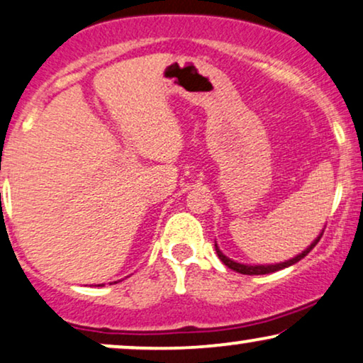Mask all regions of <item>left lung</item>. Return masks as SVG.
Segmentation results:
<instances>
[{
	"mask_svg": "<svg viewBox=\"0 0 363 363\" xmlns=\"http://www.w3.org/2000/svg\"><path fill=\"white\" fill-rule=\"evenodd\" d=\"M323 231H325V228L322 229V233H320V235L315 238L313 242H311V245H310L308 247H306V250L301 251L300 255H296L295 258L286 259V261H281V263H274V264H245V263H238V261H233L231 258H228V256L224 255L221 250H219L218 242H216L214 247H216V253H218V256H219V259H221L223 263L228 266V268H231L233 272H238V273H241V274H268V273L278 272V269L288 268V266L295 264V263H298V261H300V259H303L305 256L308 255L310 251L313 250V247L316 246V242L320 241V238H322Z\"/></svg>",
	"mask_w": 363,
	"mask_h": 363,
	"instance_id": "1",
	"label": "left lung"
}]
</instances>
